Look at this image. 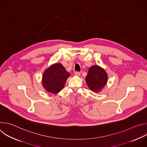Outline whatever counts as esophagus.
Here are the masks:
<instances>
[{"mask_svg":"<svg viewBox=\"0 0 147 147\" xmlns=\"http://www.w3.org/2000/svg\"><path fill=\"white\" fill-rule=\"evenodd\" d=\"M74 75L77 76H80V73L78 71H75L74 72Z\"/></svg>","mask_w":147,"mask_h":147,"instance_id":"obj_1","label":"esophagus"}]
</instances>
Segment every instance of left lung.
Masks as SVG:
<instances>
[{
  "mask_svg": "<svg viewBox=\"0 0 147 147\" xmlns=\"http://www.w3.org/2000/svg\"><path fill=\"white\" fill-rule=\"evenodd\" d=\"M108 75L103 69L98 66H92L88 70L86 82L89 88L94 91H99L106 85Z\"/></svg>",
  "mask_w": 147,
  "mask_h": 147,
  "instance_id": "left-lung-1",
  "label": "left lung"
}]
</instances>
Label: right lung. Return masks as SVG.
<instances>
[{"label": "right lung", "instance_id": "1", "mask_svg": "<svg viewBox=\"0 0 147 147\" xmlns=\"http://www.w3.org/2000/svg\"><path fill=\"white\" fill-rule=\"evenodd\" d=\"M70 74L61 64H55L45 71L42 77L43 86L47 91L57 94L63 88Z\"/></svg>", "mask_w": 147, "mask_h": 147}]
</instances>
